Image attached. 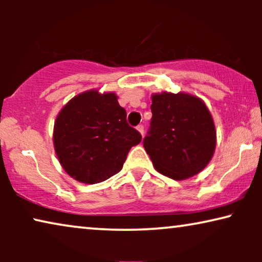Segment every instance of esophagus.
I'll use <instances>...</instances> for the list:
<instances>
[{
	"mask_svg": "<svg viewBox=\"0 0 262 262\" xmlns=\"http://www.w3.org/2000/svg\"><path fill=\"white\" fill-rule=\"evenodd\" d=\"M137 130L139 131V134H141L142 136L144 135V126H143V125H138V126H137Z\"/></svg>",
	"mask_w": 262,
	"mask_h": 262,
	"instance_id": "obj_1",
	"label": "esophagus"
}]
</instances>
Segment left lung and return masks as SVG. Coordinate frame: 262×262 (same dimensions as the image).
I'll return each mask as SVG.
<instances>
[{
	"instance_id": "8db88e82",
	"label": "left lung",
	"mask_w": 262,
	"mask_h": 262,
	"mask_svg": "<svg viewBox=\"0 0 262 262\" xmlns=\"http://www.w3.org/2000/svg\"><path fill=\"white\" fill-rule=\"evenodd\" d=\"M152 118L143 139L157 171L174 180L198 174L212 159L216 128L205 103L186 93L151 96Z\"/></svg>"
}]
</instances>
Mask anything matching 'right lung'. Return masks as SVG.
Segmentation results:
<instances>
[{"label": "right lung", "mask_w": 262, "mask_h": 262, "mask_svg": "<svg viewBox=\"0 0 262 262\" xmlns=\"http://www.w3.org/2000/svg\"><path fill=\"white\" fill-rule=\"evenodd\" d=\"M142 136L126 121L114 93L83 92L56 118L53 145L59 163L75 180L98 184L121 170Z\"/></svg>", "instance_id": "obj_1"}]
</instances>
